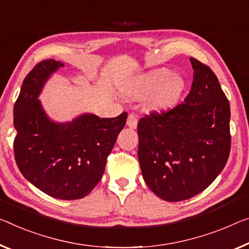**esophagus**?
Instances as JSON below:
<instances>
[{"instance_id":"34e87169","label":"esophagus","mask_w":249,"mask_h":249,"mask_svg":"<svg viewBox=\"0 0 249 249\" xmlns=\"http://www.w3.org/2000/svg\"><path fill=\"white\" fill-rule=\"evenodd\" d=\"M127 125L129 128L131 129H136L137 125H138V117L136 114L133 113H130L128 116V119H127Z\"/></svg>"}]
</instances>
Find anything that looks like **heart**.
<instances>
[{
	"label": "heart",
	"mask_w": 249,
	"mask_h": 249,
	"mask_svg": "<svg viewBox=\"0 0 249 249\" xmlns=\"http://www.w3.org/2000/svg\"><path fill=\"white\" fill-rule=\"evenodd\" d=\"M121 91L132 99L146 98L149 112L166 113L178 106L186 91V81L169 69L159 68L137 74L122 83Z\"/></svg>",
	"instance_id": "obj_1"
}]
</instances>
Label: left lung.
Returning a JSON list of instances; mask_svg holds the SVG:
<instances>
[{
    "label": "left lung",
    "instance_id": "1",
    "mask_svg": "<svg viewBox=\"0 0 249 249\" xmlns=\"http://www.w3.org/2000/svg\"><path fill=\"white\" fill-rule=\"evenodd\" d=\"M194 82L183 103L138 124V159L147 186L167 201L196 196L224 169L231 107L215 73L190 58Z\"/></svg>",
    "mask_w": 249,
    "mask_h": 249
}]
</instances>
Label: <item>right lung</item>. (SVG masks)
Masks as SVG:
<instances>
[{
	"mask_svg": "<svg viewBox=\"0 0 249 249\" xmlns=\"http://www.w3.org/2000/svg\"><path fill=\"white\" fill-rule=\"evenodd\" d=\"M63 67L61 61L44 60L25 76L13 109L14 155L21 174L37 189L73 200L86 197L100 181L128 113L100 118L86 112L71 121L51 119L39 97Z\"/></svg>",
	"mask_w": 249,
	"mask_h": 249,
	"instance_id": "right-lung-1",
	"label": "right lung"
}]
</instances>
